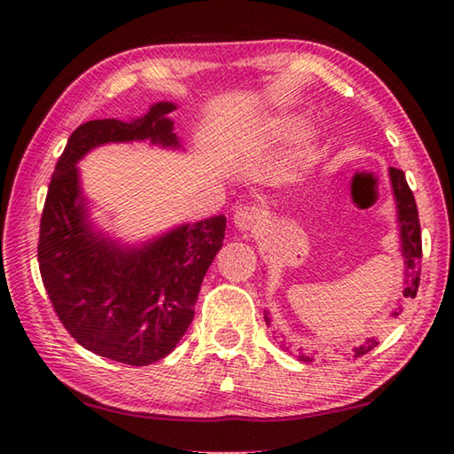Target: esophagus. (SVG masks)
Masks as SVG:
<instances>
[{"mask_svg":"<svg viewBox=\"0 0 454 454\" xmlns=\"http://www.w3.org/2000/svg\"><path fill=\"white\" fill-rule=\"evenodd\" d=\"M260 220H262V210L256 208V206H240L234 212V224L240 232H250L254 230Z\"/></svg>","mask_w":454,"mask_h":454,"instance_id":"obj_1","label":"esophagus"}]
</instances>
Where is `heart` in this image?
I'll use <instances>...</instances> for the list:
<instances>
[{"mask_svg": "<svg viewBox=\"0 0 454 454\" xmlns=\"http://www.w3.org/2000/svg\"><path fill=\"white\" fill-rule=\"evenodd\" d=\"M301 126L302 124L296 118H282L278 121H274L272 134L274 137H278V140H288V137H292L298 129H301Z\"/></svg>", "mask_w": 454, "mask_h": 454, "instance_id": "heart-1", "label": "heart"}]
</instances>
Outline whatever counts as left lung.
<instances>
[{"mask_svg": "<svg viewBox=\"0 0 454 454\" xmlns=\"http://www.w3.org/2000/svg\"><path fill=\"white\" fill-rule=\"evenodd\" d=\"M390 184H393L395 200H396V210H398V224H401V242H403V256H404V266H406V278H404V290L403 294L406 298H414L419 290L420 282V258H422V240H420V222H419V210L417 202H414L412 190L406 184L404 172L398 170V168H390ZM403 309H396L393 317H398V312ZM268 322V317H266ZM379 340L376 338H366L363 344H358L356 348H352V355L355 358L371 352ZM301 360L304 363H310V356L301 355Z\"/></svg>", "mask_w": 454, "mask_h": 454, "instance_id": "obj_1", "label": "left lung"}]
</instances>
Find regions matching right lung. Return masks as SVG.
I'll return each mask as SVG.
<instances>
[{"instance_id": "add662e5", "label": "right lung", "mask_w": 454, "mask_h": 454, "mask_svg": "<svg viewBox=\"0 0 454 454\" xmlns=\"http://www.w3.org/2000/svg\"><path fill=\"white\" fill-rule=\"evenodd\" d=\"M176 106L158 102L134 121L91 120L70 136L45 196L37 262L53 310L75 342L98 356L145 366L186 333L204 274L224 242L226 216L184 224L142 248L94 232L75 164L110 142L178 148Z\"/></svg>"}]
</instances>
